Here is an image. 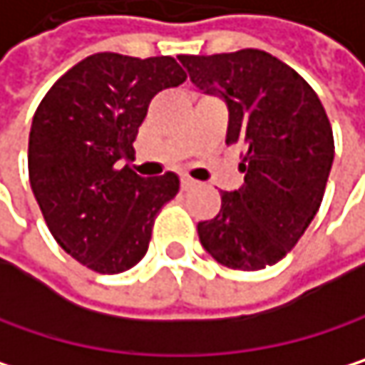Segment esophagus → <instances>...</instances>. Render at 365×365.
I'll return each instance as SVG.
<instances>
[{"mask_svg": "<svg viewBox=\"0 0 365 365\" xmlns=\"http://www.w3.org/2000/svg\"><path fill=\"white\" fill-rule=\"evenodd\" d=\"M197 186V181L190 177H181V190H192Z\"/></svg>", "mask_w": 365, "mask_h": 365, "instance_id": "34e87169", "label": "esophagus"}]
</instances>
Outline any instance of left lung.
I'll use <instances>...</instances> for the list:
<instances>
[{"instance_id":"left-lung-1","label":"left lung","mask_w":365,"mask_h":365,"mask_svg":"<svg viewBox=\"0 0 365 365\" xmlns=\"http://www.w3.org/2000/svg\"><path fill=\"white\" fill-rule=\"evenodd\" d=\"M179 61L199 89L227 102V145L244 149V186L222 192L218 216L199 222V240L225 267L265 269L293 250L321 207L334 162L327 113L314 89L265 51Z\"/></svg>"}]
</instances>
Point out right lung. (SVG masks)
Listing matches in <instances>:
<instances>
[{
  "mask_svg": "<svg viewBox=\"0 0 365 365\" xmlns=\"http://www.w3.org/2000/svg\"><path fill=\"white\" fill-rule=\"evenodd\" d=\"M186 72L173 57L96 53L42 98L29 132V184L55 242L98 274H121L147 252L151 227L179 177L149 179L128 164L158 91Z\"/></svg>",
  "mask_w": 365,
  "mask_h": 365,
  "instance_id": "add662e5",
  "label": "right lung"
}]
</instances>
